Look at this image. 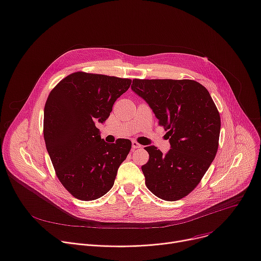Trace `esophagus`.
<instances>
[{"label": "esophagus", "mask_w": 261, "mask_h": 261, "mask_svg": "<svg viewBox=\"0 0 261 261\" xmlns=\"http://www.w3.org/2000/svg\"><path fill=\"white\" fill-rule=\"evenodd\" d=\"M142 148V145L138 144L137 142L135 141H132V150H135V149H141Z\"/></svg>", "instance_id": "1"}]
</instances>
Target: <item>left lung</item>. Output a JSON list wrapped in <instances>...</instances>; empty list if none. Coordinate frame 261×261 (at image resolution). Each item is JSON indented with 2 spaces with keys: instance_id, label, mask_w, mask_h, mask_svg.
Returning <instances> with one entry per match:
<instances>
[{
  "instance_id": "8db88e82",
  "label": "left lung",
  "mask_w": 261,
  "mask_h": 261,
  "mask_svg": "<svg viewBox=\"0 0 261 261\" xmlns=\"http://www.w3.org/2000/svg\"><path fill=\"white\" fill-rule=\"evenodd\" d=\"M131 89L148 103L165 128L171 149L146 147L142 167L146 186L158 197L174 201L201 180L218 149L220 116L204 87L192 80H133Z\"/></svg>"
}]
</instances>
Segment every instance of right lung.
Instances as JSON below:
<instances>
[{"label":"right lung","mask_w":261,"mask_h":261,"mask_svg":"<svg viewBox=\"0 0 261 261\" xmlns=\"http://www.w3.org/2000/svg\"><path fill=\"white\" fill-rule=\"evenodd\" d=\"M130 85L129 79L74 72L62 80L46 100V149L60 181L77 199L105 195L129 154V140L108 144L95 124L109 117L114 101Z\"/></svg>","instance_id":"obj_1"}]
</instances>
